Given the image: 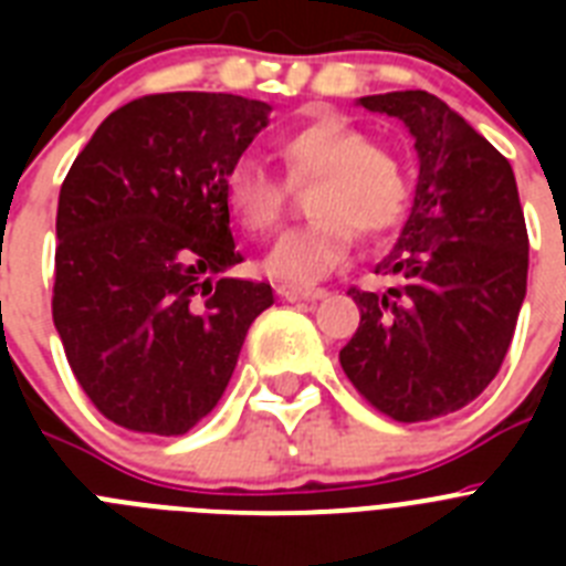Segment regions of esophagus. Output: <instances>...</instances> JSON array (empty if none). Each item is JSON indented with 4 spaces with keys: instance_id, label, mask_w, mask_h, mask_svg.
<instances>
[{
    "instance_id": "esophagus-1",
    "label": "esophagus",
    "mask_w": 566,
    "mask_h": 566,
    "mask_svg": "<svg viewBox=\"0 0 566 566\" xmlns=\"http://www.w3.org/2000/svg\"><path fill=\"white\" fill-rule=\"evenodd\" d=\"M277 294L283 300H323V297H328L326 289H303V286H277Z\"/></svg>"
}]
</instances>
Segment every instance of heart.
Masks as SVG:
<instances>
[{
  "label": "heart",
  "mask_w": 566,
  "mask_h": 566,
  "mask_svg": "<svg viewBox=\"0 0 566 566\" xmlns=\"http://www.w3.org/2000/svg\"><path fill=\"white\" fill-rule=\"evenodd\" d=\"M277 155L294 184L314 181L306 201L314 218L269 249L263 269L272 277L317 283L348 258L354 229L379 238L405 218L411 189L402 164L337 115H319L283 135ZM223 201L240 227L263 234L280 221L283 184L254 158H238L223 172Z\"/></svg>",
  "instance_id": "heart-1"
}]
</instances>
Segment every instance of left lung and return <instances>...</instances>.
I'll list each match as a JSON object with an SVG mask.
<instances>
[{
	"label": "left lung",
	"mask_w": 566,
	"mask_h": 566,
	"mask_svg": "<svg viewBox=\"0 0 566 566\" xmlns=\"http://www.w3.org/2000/svg\"><path fill=\"white\" fill-rule=\"evenodd\" d=\"M357 104L408 127L419 178L397 243L374 266L391 289H352L363 317L339 365L377 411L428 422L488 388L516 332L530 249L516 175L484 135L424 90Z\"/></svg>",
	"instance_id": "left-lung-1"
}]
</instances>
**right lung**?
Instances as JSON below:
<instances>
[{
    "instance_id": "add662e5",
    "label": "right lung",
    "mask_w": 566,
    "mask_h": 566,
    "mask_svg": "<svg viewBox=\"0 0 566 566\" xmlns=\"http://www.w3.org/2000/svg\"><path fill=\"white\" fill-rule=\"evenodd\" d=\"M266 102L158 93L109 113L59 192L53 326L109 422L178 437L227 391L249 326L274 303L238 266L223 172Z\"/></svg>"
}]
</instances>
